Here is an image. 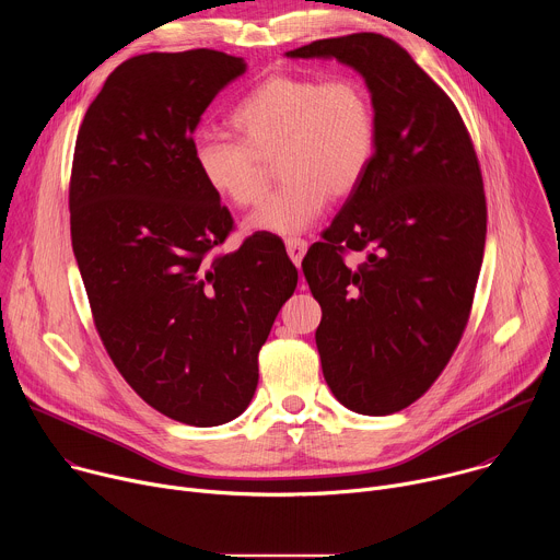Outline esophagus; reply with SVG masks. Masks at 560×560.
<instances>
[{"instance_id":"1","label":"esophagus","mask_w":560,"mask_h":560,"mask_svg":"<svg viewBox=\"0 0 560 560\" xmlns=\"http://www.w3.org/2000/svg\"><path fill=\"white\" fill-rule=\"evenodd\" d=\"M285 250H288V257L299 266L307 253V244L299 236H290V238H285Z\"/></svg>"}]
</instances>
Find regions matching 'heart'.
I'll return each instance as SVG.
<instances>
[{"instance_id": "b5f03b06", "label": "heart", "mask_w": 560, "mask_h": 560, "mask_svg": "<svg viewBox=\"0 0 560 560\" xmlns=\"http://www.w3.org/2000/svg\"><path fill=\"white\" fill-rule=\"evenodd\" d=\"M238 139L199 135L192 145L201 179L238 208L257 203L277 164L283 186L250 217L248 228L292 236L363 182L376 152V113L357 77L272 74L232 113Z\"/></svg>"}]
</instances>
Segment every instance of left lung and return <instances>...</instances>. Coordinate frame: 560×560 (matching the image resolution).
<instances>
[{"instance_id":"obj_1","label":"left lung","mask_w":560,"mask_h":560,"mask_svg":"<svg viewBox=\"0 0 560 560\" xmlns=\"http://www.w3.org/2000/svg\"><path fill=\"white\" fill-rule=\"evenodd\" d=\"M288 57H335L372 95V164L301 266L337 401L394 415L430 389L467 326L488 232L481 168L454 102L396 42L354 33ZM350 252L366 257L348 265Z\"/></svg>"}]
</instances>
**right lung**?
<instances>
[{
    "instance_id": "obj_1",
    "label": "right lung",
    "mask_w": 560,
    "mask_h": 560,
    "mask_svg": "<svg viewBox=\"0 0 560 560\" xmlns=\"http://www.w3.org/2000/svg\"><path fill=\"white\" fill-rule=\"evenodd\" d=\"M244 72L242 57L210 48L130 57L89 106L72 156V253L102 343L150 408L195 428L248 408L299 279L270 232L217 253L234 221L195 166L192 132Z\"/></svg>"
}]
</instances>
